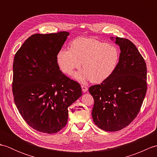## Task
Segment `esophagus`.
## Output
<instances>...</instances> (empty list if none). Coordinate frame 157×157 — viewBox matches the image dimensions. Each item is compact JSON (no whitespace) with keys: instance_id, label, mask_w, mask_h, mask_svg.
I'll return each mask as SVG.
<instances>
[{"instance_id":"1","label":"esophagus","mask_w":157,"mask_h":157,"mask_svg":"<svg viewBox=\"0 0 157 157\" xmlns=\"http://www.w3.org/2000/svg\"><path fill=\"white\" fill-rule=\"evenodd\" d=\"M82 91L84 92H86V91L88 90L87 86H84V85H82Z\"/></svg>"}]
</instances>
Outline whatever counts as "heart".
<instances>
[{"label": "heart", "mask_w": 157, "mask_h": 157, "mask_svg": "<svg viewBox=\"0 0 157 157\" xmlns=\"http://www.w3.org/2000/svg\"><path fill=\"white\" fill-rule=\"evenodd\" d=\"M119 51L114 46L93 38H78L73 40L71 48L61 49L57 55V63L66 74L74 69H84L77 72L74 78L85 82H103L113 75L119 62Z\"/></svg>", "instance_id": "b5f03b06"}]
</instances>
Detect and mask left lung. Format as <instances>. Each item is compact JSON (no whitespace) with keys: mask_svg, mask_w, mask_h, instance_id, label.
<instances>
[{"mask_svg":"<svg viewBox=\"0 0 157 157\" xmlns=\"http://www.w3.org/2000/svg\"><path fill=\"white\" fill-rule=\"evenodd\" d=\"M121 53L117 69L89 92L94 101L92 116L99 128L116 132L138 115L147 90L146 65L138 48L128 39L116 38Z\"/></svg>","mask_w":157,"mask_h":157,"instance_id":"obj_1","label":"left lung"}]
</instances>
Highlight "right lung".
<instances>
[{
	"label": "right lung",
	"mask_w": 157,
	"mask_h": 157,
	"mask_svg": "<svg viewBox=\"0 0 157 157\" xmlns=\"http://www.w3.org/2000/svg\"><path fill=\"white\" fill-rule=\"evenodd\" d=\"M69 34H33L15 55V104L24 121L42 133L54 134L64 128L68 107L82 95L81 86L59 69L56 59Z\"/></svg>",
	"instance_id": "obj_1"
}]
</instances>
